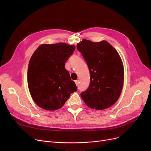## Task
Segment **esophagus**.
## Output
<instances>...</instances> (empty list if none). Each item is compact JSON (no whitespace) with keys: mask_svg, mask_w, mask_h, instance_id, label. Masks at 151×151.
Masks as SVG:
<instances>
[{"mask_svg":"<svg viewBox=\"0 0 151 151\" xmlns=\"http://www.w3.org/2000/svg\"><path fill=\"white\" fill-rule=\"evenodd\" d=\"M75 83H76V86H79V81L78 80H76V81H75Z\"/></svg>","mask_w":151,"mask_h":151,"instance_id":"obj_1","label":"esophagus"}]
</instances>
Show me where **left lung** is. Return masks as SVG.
Instances as JSON below:
<instances>
[{
    "mask_svg": "<svg viewBox=\"0 0 151 151\" xmlns=\"http://www.w3.org/2000/svg\"><path fill=\"white\" fill-rule=\"evenodd\" d=\"M77 48L86 60L90 84L81 94L87 106L96 109L110 107L119 98L123 84V66L119 54L106 41L84 39Z\"/></svg>",
    "mask_w": 151,
    "mask_h": 151,
    "instance_id": "1",
    "label": "left lung"
}]
</instances>
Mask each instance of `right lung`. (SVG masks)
Here are the masks:
<instances>
[{"label":"right lung","instance_id":"obj_1","mask_svg":"<svg viewBox=\"0 0 151 151\" xmlns=\"http://www.w3.org/2000/svg\"><path fill=\"white\" fill-rule=\"evenodd\" d=\"M66 43L42 45L29 60L28 84L35 103L47 110L62 108L77 91L65 63L75 50Z\"/></svg>","mask_w":151,"mask_h":151}]
</instances>
